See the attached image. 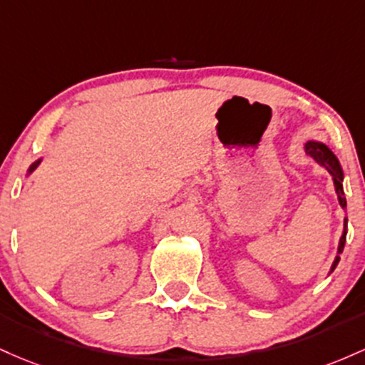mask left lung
Masks as SVG:
<instances>
[{
    "mask_svg": "<svg viewBox=\"0 0 365 365\" xmlns=\"http://www.w3.org/2000/svg\"><path fill=\"white\" fill-rule=\"evenodd\" d=\"M304 148H305V153L310 155V158H312L315 163H319L322 169H326L327 172H329L331 178H333L334 191H336L339 207H341L343 210H346V198H345V191H343V178H345V174H343V169H341V165H339V160L336 158V155L331 151L329 146L324 145V143H321V141H315V139H309V141H305ZM346 224H348V219L345 217V219H343V235H341V237H339L338 252H336V257H334L333 264H331L329 274L336 269V265L339 262V253H343V248H345Z\"/></svg>",
    "mask_w": 365,
    "mask_h": 365,
    "instance_id": "obj_1",
    "label": "left lung"
}]
</instances>
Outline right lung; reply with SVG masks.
Returning a JSON list of instances; mask_svg holds the SVG:
<instances>
[{
    "label": "right lung",
    "instance_id": "add662e5",
    "mask_svg": "<svg viewBox=\"0 0 365 365\" xmlns=\"http://www.w3.org/2000/svg\"><path fill=\"white\" fill-rule=\"evenodd\" d=\"M41 162H43V158H39V160H36L34 163H32V165L31 167H29V170H27V178H29V175H31L32 174V172H34L36 169H38V167H39V163Z\"/></svg>",
    "mask_w": 365,
    "mask_h": 365
}]
</instances>
